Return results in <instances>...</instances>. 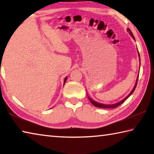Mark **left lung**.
<instances>
[{"label": "left lung", "instance_id": "1", "mask_svg": "<svg viewBox=\"0 0 154 154\" xmlns=\"http://www.w3.org/2000/svg\"><path fill=\"white\" fill-rule=\"evenodd\" d=\"M127 30L129 32V33H130V35L132 36V37L134 38V39L135 40V38H134V35H133V34H132V32H131V30H130V28H128L127 29ZM139 60L140 61V56H139ZM138 79H139V75H138V77H137V81H136V83H135V85H134V88L133 89H132V90L131 91V92H130L126 98H124L123 100H121V101H119V102H118V103H115V104H112V105H105V104H102V103H98V102H96V101H94V100H92V98H90L89 96H88V98H89V100H90V102L92 103V105H94V106H96V107H99V108H106V109H113V108H116V107H118V106H119L120 105H122V103H123L125 100H126V99L129 97V96L132 94V93L134 92V90H135V88H136V87H137V82H138Z\"/></svg>", "mask_w": 154, "mask_h": 154}]
</instances>
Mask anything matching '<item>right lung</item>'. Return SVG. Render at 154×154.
Returning <instances> with one entry per match:
<instances>
[{"mask_svg":"<svg viewBox=\"0 0 154 154\" xmlns=\"http://www.w3.org/2000/svg\"><path fill=\"white\" fill-rule=\"evenodd\" d=\"M66 79H67V77H65V79H64V84L65 83V82H66Z\"/></svg>","mask_w":154,"mask_h":154,"instance_id":"add662e5","label":"right lung"}]
</instances>
